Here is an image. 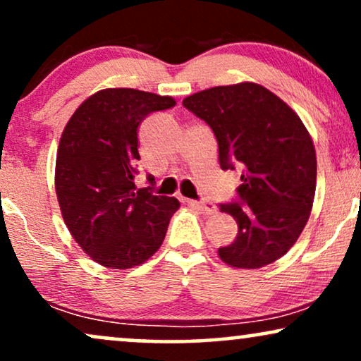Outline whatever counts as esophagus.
Returning <instances> with one entry per match:
<instances>
[{"label": "esophagus", "mask_w": 361, "mask_h": 361, "mask_svg": "<svg viewBox=\"0 0 361 361\" xmlns=\"http://www.w3.org/2000/svg\"><path fill=\"white\" fill-rule=\"evenodd\" d=\"M186 203L191 204V207H196L198 209H202V212L212 214V213H216V204L213 202H209V200H200V202H193V200H186Z\"/></svg>", "instance_id": "1"}]
</instances>
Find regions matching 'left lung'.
Masks as SVG:
<instances>
[{
    "mask_svg": "<svg viewBox=\"0 0 361 361\" xmlns=\"http://www.w3.org/2000/svg\"><path fill=\"white\" fill-rule=\"evenodd\" d=\"M212 128L221 170L241 168L236 198L220 203L238 235L218 248L236 268H262L283 257L307 225L317 185V154L300 116L255 83L214 86L183 99Z\"/></svg>",
    "mask_w": 361,
    "mask_h": 361,
    "instance_id": "1",
    "label": "left lung"
}]
</instances>
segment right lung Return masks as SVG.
<instances>
[{
  "label": "right lung",
  "mask_w": 361,
  "mask_h": 361,
  "mask_svg": "<svg viewBox=\"0 0 361 361\" xmlns=\"http://www.w3.org/2000/svg\"><path fill=\"white\" fill-rule=\"evenodd\" d=\"M175 104L148 91L108 88L81 103L63 131L54 175L63 220L103 267L125 270L147 262L180 207L176 198L154 195L153 186H135L140 123Z\"/></svg>",
  "instance_id": "right-lung-1"
}]
</instances>
